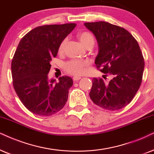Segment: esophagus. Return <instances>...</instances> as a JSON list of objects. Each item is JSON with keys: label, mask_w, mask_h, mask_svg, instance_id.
<instances>
[{"label": "esophagus", "mask_w": 154, "mask_h": 154, "mask_svg": "<svg viewBox=\"0 0 154 154\" xmlns=\"http://www.w3.org/2000/svg\"><path fill=\"white\" fill-rule=\"evenodd\" d=\"M81 79L80 77H77V76H75V77H73V80L76 82V81H78L79 79Z\"/></svg>", "instance_id": "1"}]
</instances>
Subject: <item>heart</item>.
Listing matches in <instances>:
<instances>
[{"label": "heart", "instance_id": "1", "mask_svg": "<svg viewBox=\"0 0 154 154\" xmlns=\"http://www.w3.org/2000/svg\"><path fill=\"white\" fill-rule=\"evenodd\" d=\"M78 38L81 43L83 45L85 48H92L94 45V38L90 32H82L78 34ZM66 43H67V39L63 40L58 48V51L60 53H62L65 50ZM89 65V63L87 60H71L67 62L65 65V70L68 73L71 75L79 76L83 75L86 72L87 68Z\"/></svg>", "mask_w": 154, "mask_h": 154}]
</instances>
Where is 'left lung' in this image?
I'll return each mask as SVG.
<instances>
[{"instance_id":"1","label":"left lung","mask_w":154,"mask_h":154,"mask_svg":"<svg viewBox=\"0 0 154 154\" xmlns=\"http://www.w3.org/2000/svg\"><path fill=\"white\" fill-rule=\"evenodd\" d=\"M85 25L98 42L95 65L112 77L109 83L93 78L89 97L104 109H120L131 102L141 84L144 60L139 44L129 32L109 23H85Z\"/></svg>"}]
</instances>
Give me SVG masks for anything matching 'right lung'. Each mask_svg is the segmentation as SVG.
I'll return each instance as SVG.
<instances>
[{
  "label": "right lung",
  "instance_id": "1",
  "mask_svg": "<svg viewBox=\"0 0 154 154\" xmlns=\"http://www.w3.org/2000/svg\"><path fill=\"white\" fill-rule=\"evenodd\" d=\"M75 27V23L37 27L17 45L11 63L13 87L21 102L34 114L51 116L67 102L72 79L63 76L57 82L48 75L60 43Z\"/></svg>",
  "mask_w": 154,
  "mask_h": 154
}]
</instances>
